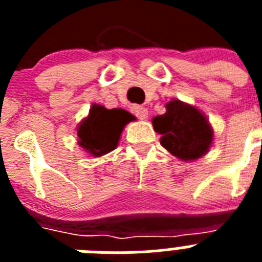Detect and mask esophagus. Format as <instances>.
Here are the masks:
<instances>
[{"label": "esophagus", "mask_w": 262, "mask_h": 262, "mask_svg": "<svg viewBox=\"0 0 262 262\" xmlns=\"http://www.w3.org/2000/svg\"><path fill=\"white\" fill-rule=\"evenodd\" d=\"M133 113L139 118V119H147L148 118V110L143 106H133Z\"/></svg>", "instance_id": "esophagus-1"}]
</instances>
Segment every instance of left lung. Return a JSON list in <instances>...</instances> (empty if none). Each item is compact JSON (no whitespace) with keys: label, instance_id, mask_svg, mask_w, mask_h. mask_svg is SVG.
I'll use <instances>...</instances> for the list:
<instances>
[{"label":"left lung","instance_id":"obj_1","mask_svg":"<svg viewBox=\"0 0 262 262\" xmlns=\"http://www.w3.org/2000/svg\"><path fill=\"white\" fill-rule=\"evenodd\" d=\"M166 113L152 119L161 145L184 161L202 157L211 147L214 133L209 120L194 106L173 99L166 103Z\"/></svg>","mask_w":262,"mask_h":262}]
</instances>
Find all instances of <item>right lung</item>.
<instances>
[{
  "mask_svg": "<svg viewBox=\"0 0 262 262\" xmlns=\"http://www.w3.org/2000/svg\"><path fill=\"white\" fill-rule=\"evenodd\" d=\"M134 119L123 108L107 110L94 103L77 128L78 145L96 157L108 154L117 148L124 126Z\"/></svg>",
  "mask_w": 262,
  "mask_h": 262,
  "instance_id": "right-lung-1",
  "label": "right lung"
}]
</instances>
